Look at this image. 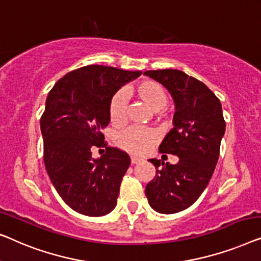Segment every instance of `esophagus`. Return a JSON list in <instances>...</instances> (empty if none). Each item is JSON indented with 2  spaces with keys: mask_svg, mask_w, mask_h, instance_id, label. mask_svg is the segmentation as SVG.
Masks as SVG:
<instances>
[{
  "mask_svg": "<svg viewBox=\"0 0 261 261\" xmlns=\"http://www.w3.org/2000/svg\"><path fill=\"white\" fill-rule=\"evenodd\" d=\"M141 159H138V157H131V164H137L141 162Z\"/></svg>",
  "mask_w": 261,
  "mask_h": 261,
  "instance_id": "obj_1",
  "label": "esophagus"
}]
</instances>
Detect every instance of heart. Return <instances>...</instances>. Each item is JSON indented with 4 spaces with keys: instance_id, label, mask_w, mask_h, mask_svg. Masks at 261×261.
Returning <instances> with one entry per match:
<instances>
[{
    "instance_id": "heart-1",
    "label": "heart",
    "mask_w": 261,
    "mask_h": 261,
    "mask_svg": "<svg viewBox=\"0 0 261 261\" xmlns=\"http://www.w3.org/2000/svg\"><path fill=\"white\" fill-rule=\"evenodd\" d=\"M137 97L144 101L153 111H161L166 109L168 104V93L164 87L155 80H143L134 89ZM126 102L127 95L125 91H118L112 95L109 104V117L115 126H120L126 120ZM159 139V136L153 130L146 127L131 126L120 132L117 137V144L125 151L134 155H143L148 151Z\"/></svg>"
}]
</instances>
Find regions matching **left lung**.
Masks as SVG:
<instances>
[{
    "mask_svg": "<svg viewBox=\"0 0 261 261\" xmlns=\"http://www.w3.org/2000/svg\"><path fill=\"white\" fill-rule=\"evenodd\" d=\"M144 74L162 84L175 102L174 127L159 150L176 155L178 163L149 160L156 168V176L145 187L152 209L174 214L190 207L208 186L226 123L219 98L200 80L178 69L146 71Z\"/></svg>",
    "mask_w": 261,
    "mask_h": 261,
    "instance_id": "obj_1",
    "label": "left lung"
}]
</instances>
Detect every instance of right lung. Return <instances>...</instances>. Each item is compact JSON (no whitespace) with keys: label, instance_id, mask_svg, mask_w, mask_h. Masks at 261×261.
I'll use <instances>...</instances> for the list:
<instances>
[{"label":"right lung","instance_id":"obj_1","mask_svg":"<svg viewBox=\"0 0 261 261\" xmlns=\"http://www.w3.org/2000/svg\"><path fill=\"white\" fill-rule=\"evenodd\" d=\"M141 74L89 65L62 76L47 95L40 119L43 162L59 195L80 214L102 216L116 207L130 157L108 146L101 130L112 95ZM93 146H104L105 155L93 159Z\"/></svg>","mask_w":261,"mask_h":261}]
</instances>
